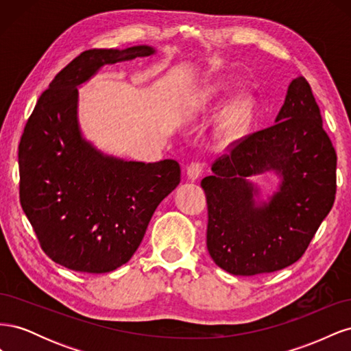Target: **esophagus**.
Masks as SVG:
<instances>
[{
    "label": "esophagus",
    "mask_w": 351,
    "mask_h": 351,
    "mask_svg": "<svg viewBox=\"0 0 351 351\" xmlns=\"http://www.w3.org/2000/svg\"><path fill=\"white\" fill-rule=\"evenodd\" d=\"M202 171H204V167L199 162H192L187 167V178L190 182H196V180L202 176Z\"/></svg>",
    "instance_id": "1"
}]
</instances>
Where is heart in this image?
Masks as SVG:
<instances>
[{
	"instance_id": "heart-1",
	"label": "heart",
	"mask_w": 351,
	"mask_h": 351,
	"mask_svg": "<svg viewBox=\"0 0 351 351\" xmlns=\"http://www.w3.org/2000/svg\"><path fill=\"white\" fill-rule=\"evenodd\" d=\"M226 84L222 82L205 83L190 95L187 102V115H199L224 97ZM254 112V99L247 93H241L231 101L228 108L222 117L221 130L224 137L232 141L241 136L249 127Z\"/></svg>"
}]
</instances>
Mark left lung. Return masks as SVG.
Returning a JSON list of instances; mask_svg holds the SVG:
<instances>
[{
    "instance_id": "obj_1",
    "label": "left lung",
    "mask_w": 351,
    "mask_h": 351,
    "mask_svg": "<svg viewBox=\"0 0 351 351\" xmlns=\"http://www.w3.org/2000/svg\"><path fill=\"white\" fill-rule=\"evenodd\" d=\"M335 149L303 76L291 80L275 123L250 134L202 180L210 258L234 275L290 267L309 246L335 199ZM272 172L267 199L251 177Z\"/></svg>"
}]
</instances>
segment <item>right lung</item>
<instances>
[{
	"label": "right lung",
	"mask_w": 351,
	"mask_h": 351,
	"mask_svg": "<svg viewBox=\"0 0 351 351\" xmlns=\"http://www.w3.org/2000/svg\"><path fill=\"white\" fill-rule=\"evenodd\" d=\"M156 54L151 45L89 49L40 95L19 145L20 204L42 249L71 271L104 274L129 262L158 205L180 183L174 159L129 161L84 137L79 88L104 66Z\"/></svg>",
	"instance_id": "obj_1"
}]
</instances>
